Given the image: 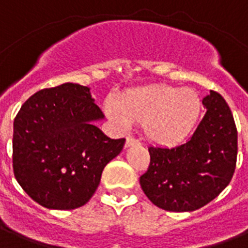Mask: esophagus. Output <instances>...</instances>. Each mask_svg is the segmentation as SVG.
Here are the masks:
<instances>
[{"label":"esophagus","mask_w":248,"mask_h":248,"mask_svg":"<svg viewBox=\"0 0 248 248\" xmlns=\"http://www.w3.org/2000/svg\"><path fill=\"white\" fill-rule=\"evenodd\" d=\"M138 144H140V141H139L138 139H135L134 136H127V138H126V148H128V146H134V145Z\"/></svg>","instance_id":"34e87169"}]
</instances>
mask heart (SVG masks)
<instances>
[{
  "label": "heart",
  "mask_w": 248,
  "mask_h": 248,
  "mask_svg": "<svg viewBox=\"0 0 248 248\" xmlns=\"http://www.w3.org/2000/svg\"><path fill=\"white\" fill-rule=\"evenodd\" d=\"M106 110L121 127L132 121L145 124L150 140L173 145L186 139L195 127L201 112V100L195 90L168 85H155L132 90L122 98H109Z\"/></svg>",
  "instance_id": "heart-1"
}]
</instances>
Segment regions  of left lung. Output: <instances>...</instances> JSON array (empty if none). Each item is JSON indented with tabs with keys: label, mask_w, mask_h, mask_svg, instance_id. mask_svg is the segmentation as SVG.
I'll return each instance as SVG.
<instances>
[{
	"label": "left lung",
	"mask_w": 248,
	"mask_h": 248,
	"mask_svg": "<svg viewBox=\"0 0 248 248\" xmlns=\"http://www.w3.org/2000/svg\"><path fill=\"white\" fill-rule=\"evenodd\" d=\"M205 116L185 144L149 146L150 164L140 177L144 194L158 208L194 211L228 186L237 163V127L228 104L210 90Z\"/></svg>",
	"instance_id": "8db88e82"
}]
</instances>
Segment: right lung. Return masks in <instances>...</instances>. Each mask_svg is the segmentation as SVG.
Instances as JSON below:
<instances>
[{
	"label": "right lung",
	"mask_w": 248,
	"mask_h": 248,
	"mask_svg": "<svg viewBox=\"0 0 248 248\" xmlns=\"http://www.w3.org/2000/svg\"><path fill=\"white\" fill-rule=\"evenodd\" d=\"M103 117L89 88L72 82L39 90L21 106L14 120L13 168L34 201L71 210L90 200L126 141L93 124Z\"/></svg>",
	"instance_id": "add662e5"
}]
</instances>
